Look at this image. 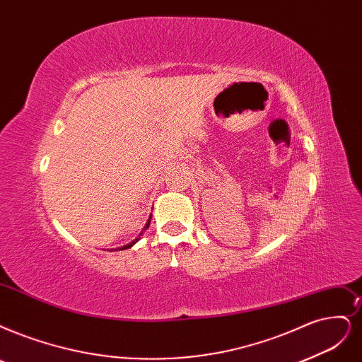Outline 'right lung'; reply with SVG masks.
Returning a JSON list of instances; mask_svg holds the SVG:
<instances>
[{
    "mask_svg": "<svg viewBox=\"0 0 362 362\" xmlns=\"http://www.w3.org/2000/svg\"><path fill=\"white\" fill-rule=\"evenodd\" d=\"M151 219H152V215L149 216V221L146 222V225H144V228H143V230H147V228H149V225H151ZM141 234H143V231L139 234V237H137V238H134L131 243H128V245H125V246H122V247H119V250H125V249H129V247H132L134 245H136V243L139 242V240H140V235H141Z\"/></svg>",
    "mask_w": 362,
    "mask_h": 362,
    "instance_id": "add662e5",
    "label": "right lung"
}]
</instances>
